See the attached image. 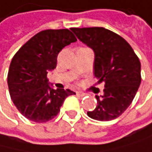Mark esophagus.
I'll return each mask as SVG.
<instances>
[{
    "label": "esophagus",
    "mask_w": 152,
    "mask_h": 152,
    "mask_svg": "<svg viewBox=\"0 0 152 152\" xmlns=\"http://www.w3.org/2000/svg\"><path fill=\"white\" fill-rule=\"evenodd\" d=\"M77 96H80V97H83V96H85L86 94L84 92H81V91H77Z\"/></svg>",
    "instance_id": "1"
}]
</instances>
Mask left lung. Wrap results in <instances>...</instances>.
<instances>
[{
	"label": "left lung",
	"instance_id": "obj_1",
	"mask_svg": "<svg viewBox=\"0 0 152 152\" xmlns=\"http://www.w3.org/2000/svg\"><path fill=\"white\" fill-rule=\"evenodd\" d=\"M79 41L94 52V75L104 83L103 95H96L97 107L87 112L93 120H115L134 100L141 83V64L122 37L102 27L73 28Z\"/></svg>",
	"mask_w": 152,
	"mask_h": 152
}]
</instances>
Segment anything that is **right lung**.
Here are the masks:
<instances>
[{"instance_id":"obj_1","label":"right lung","mask_w":152,"mask_h":152,"mask_svg":"<svg viewBox=\"0 0 152 152\" xmlns=\"http://www.w3.org/2000/svg\"><path fill=\"white\" fill-rule=\"evenodd\" d=\"M77 42L67 29L38 32L22 45L13 57L7 83L11 99L18 111L28 120L45 122L58 115L70 90L53 89L47 75L57 65L60 51Z\"/></svg>"}]
</instances>
